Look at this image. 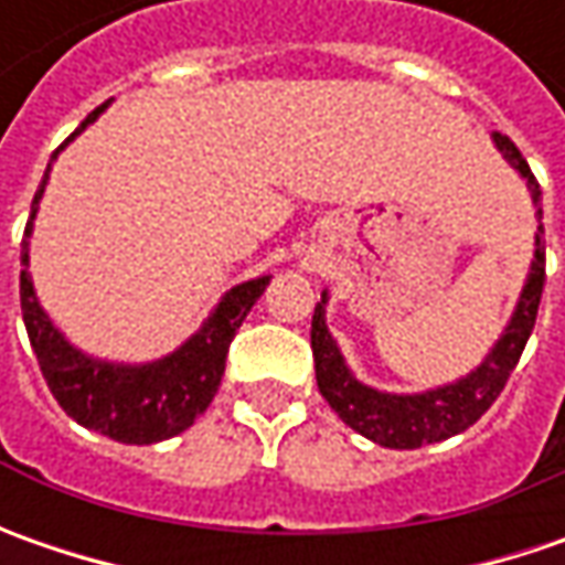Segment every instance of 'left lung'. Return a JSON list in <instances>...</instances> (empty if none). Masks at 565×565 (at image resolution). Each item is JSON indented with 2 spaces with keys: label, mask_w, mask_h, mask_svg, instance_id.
<instances>
[{
  "label": "left lung",
  "mask_w": 565,
  "mask_h": 565,
  "mask_svg": "<svg viewBox=\"0 0 565 565\" xmlns=\"http://www.w3.org/2000/svg\"><path fill=\"white\" fill-rule=\"evenodd\" d=\"M493 143L503 153V160L529 182L532 201L537 206V220H541V185L525 163V157L500 131L493 135ZM541 235H544V226H537V235H534V260L529 279L522 286V295H519V305L512 311L503 337L497 339V345L488 352V359L466 377L437 386V390H427V393H380L374 386H364L361 380H355L339 352L337 339L327 330V317H323L327 315V292L320 295L315 320H311V349H315V374L320 396L330 402V408L352 430H359L361 437L380 446H390V449H418L424 444H440V440H449V437L468 430L503 393L512 367L519 364L522 349L532 337L541 292H544V242H541Z\"/></svg>",
  "instance_id": "obj_1"
}]
</instances>
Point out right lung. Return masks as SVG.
Instances as JSON below:
<instances>
[{
    "instance_id": "obj_1",
    "label": "right lung",
    "mask_w": 565,
    "mask_h": 565,
    "mask_svg": "<svg viewBox=\"0 0 565 565\" xmlns=\"http://www.w3.org/2000/svg\"><path fill=\"white\" fill-rule=\"evenodd\" d=\"M106 106H109V99L81 121V128H75V135L68 141H75L90 121H97ZM62 147L55 150L53 160L62 153ZM53 160L46 166L40 191L33 194L31 220H28L24 242H21V264H24V270H21V315H24V327L31 337L33 355L40 361V371H43L55 402L77 424L97 430L109 440H119V444L143 446L169 440V437L191 427L194 418L204 415L206 405L213 402L223 371H226L228 345L238 333L242 320L254 308V301L264 295L270 276H257V279H248V282L228 289L220 298V305L213 308V315L204 320V327L166 359L147 361V364H116V361L84 355L81 349H75L55 330L53 320L40 308L31 273H28L33 216H36V204L43 198Z\"/></svg>"
}]
</instances>
